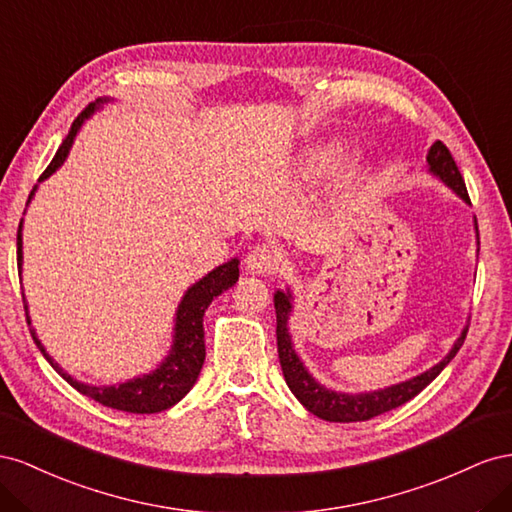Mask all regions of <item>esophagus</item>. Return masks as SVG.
<instances>
[{
    "label": "esophagus",
    "instance_id": "1",
    "mask_svg": "<svg viewBox=\"0 0 512 512\" xmlns=\"http://www.w3.org/2000/svg\"><path fill=\"white\" fill-rule=\"evenodd\" d=\"M246 270H251L253 274H272L274 270H279V257H276L274 251H270L268 246H255L251 253L244 259Z\"/></svg>",
    "mask_w": 512,
    "mask_h": 512
}]
</instances>
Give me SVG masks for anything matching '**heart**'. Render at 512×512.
<instances>
[{"label": "heart", "instance_id": "1", "mask_svg": "<svg viewBox=\"0 0 512 512\" xmlns=\"http://www.w3.org/2000/svg\"><path fill=\"white\" fill-rule=\"evenodd\" d=\"M334 156H337V148H332V145H328V148H321L319 152L313 154L309 165H311L313 171H321V169H326V167L332 165Z\"/></svg>", "mask_w": 512, "mask_h": 512}]
</instances>
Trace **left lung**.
<instances>
[{"label": "left lung", "instance_id": "1", "mask_svg": "<svg viewBox=\"0 0 512 512\" xmlns=\"http://www.w3.org/2000/svg\"><path fill=\"white\" fill-rule=\"evenodd\" d=\"M427 171L435 175L437 180H442L452 193L461 197L467 206H470V197H467V188L465 182L459 173V167L455 163V158L448 152L446 145L442 141H435L429 152H427ZM474 229H476V240H478V223L474 218ZM274 309H276V345H279V360H281V369L283 377L289 386V390L296 394V399L321 420L328 422H362V420H371L379 414L390 412L394 407H399L414 399L420 390H425L433 379L444 371L446 364L457 356L461 349L467 326L461 330L459 339L452 343L450 352L433 364L431 369L425 373H420L412 379H405V382L386 386L382 390H369V392H339L326 388L324 384H319L317 379L311 375V371L306 369V364L298 356L294 339L289 334V317L294 313V294L287 287L276 289L274 291Z\"/></svg>", "mask_w": 512, "mask_h": 512}]
</instances>
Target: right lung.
Here are the masks:
<instances>
[{
  "label": "right lung",
  "mask_w": 512,
  "mask_h": 512,
  "mask_svg": "<svg viewBox=\"0 0 512 512\" xmlns=\"http://www.w3.org/2000/svg\"><path fill=\"white\" fill-rule=\"evenodd\" d=\"M111 102V98H98L96 102H92L79 118L72 122L66 139L62 141L60 150L55 152L51 165L45 169V173L40 175L38 182H45L47 178L60 169L64 165V160L70 154L72 143H75L81 126L85 124V120H90L94 111L100 109L102 105ZM34 191L27 199H34ZM17 264H19V276H23V218L19 223V231H17ZM240 261L238 257L229 259L227 264L214 268L212 272H208L203 279H199L197 283H193L184 291V296L178 304V311H175V324H173V343L169 354L165 356V360L156 364V369H152L150 373L137 375L133 379H126L122 384H111V386H94V384H85L79 382L72 375H68L60 364H57L49 354L45 345L38 339L36 330L32 328V319H29V311H27V300L23 294V304H25V315H27V324L29 330H32L34 343L38 345V349L49 360L51 367L60 373L66 382L79 390L85 397H90L94 401H98L100 405L105 407H113V410L120 412H130V414H156V412H165L169 407H173L178 401H182L188 390H191L197 382V377L201 373L203 360H206V341H203V315H206V309L212 304V300L216 296H221L223 291H227L229 287L236 285L238 276H240Z\"/></svg>",
  "instance_id": "1"
}]
</instances>
